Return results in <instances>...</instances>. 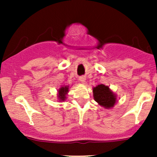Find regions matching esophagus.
<instances>
[{"mask_svg": "<svg viewBox=\"0 0 157 157\" xmlns=\"http://www.w3.org/2000/svg\"><path fill=\"white\" fill-rule=\"evenodd\" d=\"M79 80H80L81 83H85V81H86V77H83V76H82V77H79Z\"/></svg>", "mask_w": 157, "mask_h": 157, "instance_id": "1", "label": "esophagus"}]
</instances>
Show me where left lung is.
<instances>
[{
	"mask_svg": "<svg viewBox=\"0 0 157 157\" xmlns=\"http://www.w3.org/2000/svg\"><path fill=\"white\" fill-rule=\"evenodd\" d=\"M95 101L101 106L109 109L113 108L117 102V96L108 86L104 84L97 85L93 88Z\"/></svg>",
	"mask_w": 157,
	"mask_h": 157,
	"instance_id": "8db88e82",
	"label": "left lung"
}]
</instances>
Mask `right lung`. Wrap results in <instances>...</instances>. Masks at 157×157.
Returning a JSON list of instances; mask_svg holds the SVG:
<instances>
[{"label": "right lung", "mask_w": 157, "mask_h": 157, "mask_svg": "<svg viewBox=\"0 0 157 157\" xmlns=\"http://www.w3.org/2000/svg\"><path fill=\"white\" fill-rule=\"evenodd\" d=\"M69 92V86H61L58 90V94H57V99L59 102H64L67 99V95Z\"/></svg>", "instance_id": "obj_1"}]
</instances>
